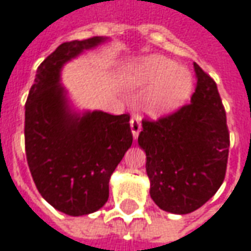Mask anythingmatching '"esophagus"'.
<instances>
[{
	"mask_svg": "<svg viewBox=\"0 0 251 251\" xmlns=\"http://www.w3.org/2000/svg\"><path fill=\"white\" fill-rule=\"evenodd\" d=\"M129 126H131V132H132V136L136 139L138 135H139V132H141V129H142V126H141V117L134 116V117L131 119V122H129Z\"/></svg>",
	"mask_w": 251,
	"mask_h": 251,
	"instance_id": "1",
	"label": "esophagus"
}]
</instances>
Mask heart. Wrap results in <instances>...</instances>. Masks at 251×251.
<instances>
[{
    "mask_svg": "<svg viewBox=\"0 0 251 251\" xmlns=\"http://www.w3.org/2000/svg\"><path fill=\"white\" fill-rule=\"evenodd\" d=\"M124 86L146 90L143 108L151 116L169 115L187 101L193 91V76L183 67L160 54L135 60L124 74Z\"/></svg>",
    "mask_w": 251,
    "mask_h": 251,
    "instance_id": "1",
    "label": "heart"
}]
</instances>
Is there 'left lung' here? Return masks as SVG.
Wrapping results in <instances>:
<instances>
[{
  "mask_svg": "<svg viewBox=\"0 0 251 251\" xmlns=\"http://www.w3.org/2000/svg\"><path fill=\"white\" fill-rule=\"evenodd\" d=\"M191 102L157 122L143 120L138 145L146 153L150 197L165 212L187 215L216 194L229 148L226 110L215 80L194 63Z\"/></svg>",
  "mask_w": 251,
  "mask_h": 251,
  "instance_id": "obj_1",
  "label": "left lung"
}]
</instances>
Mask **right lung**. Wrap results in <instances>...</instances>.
<instances>
[{
	"label": "right lung",
	"mask_w": 251,
	"mask_h": 251,
	"mask_svg": "<svg viewBox=\"0 0 251 251\" xmlns=\"http://www.w3.org/2000/svg\"><path fill=\"white\" fill-rule=\"evenodd\" d=\"M61 43L36 71L25 102V155L38 191L70 216L94 213L109 198V179L132 145L129 115L76 112L60 82L65 64L106 42Z\"/></svg>",
	"instance_id": "add662e5"
}]
</instances>
